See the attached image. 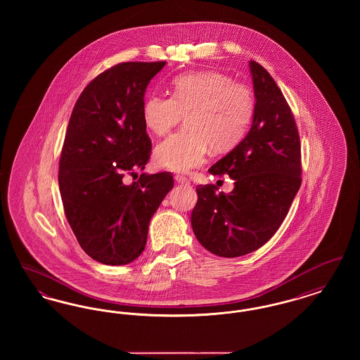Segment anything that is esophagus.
Masks as SVG:
<instances>
[{"instance_id": "34e87169", "label": "esophagus", "mask_w": 360, "mask_h": 360, "mask_svg": "<svg viewBox=\"0 0 360 360\" xmlns=\"http://www.w3.org/2000/svg\"><path fill=\"white\" fill-rule=\"evenodd\" d=\"M174 179H175V182L176 184H179V185H186V184H188V178L186 176H184V175H175L174 176Z\"/></svg>"}]
</instances>
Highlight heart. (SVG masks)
<instances>
[{
  "mask_svg": "<svg viewBox=\"0 0 360 360\" xmlns=\"http://www.w3.org/2000/svg\"><path fill=\"white\" fill-rule=\"evenodd\" d=\"M172 97L150 96L143 103V121L158 136L167 135L185 116L186 125L159 143L156 166L188 172L206 160L209 147L226 151L245 132L252 112L251 89L219 71H198L176 77Z\"/></svg>",
  "mask_w": 360,
  "mask_h": 360,
  "instance_id": "heart-1",
  "label": "heart"
}]
</instances>
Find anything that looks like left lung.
<instances>
[{
    "label": "left lung",
    "mask_w": 360,
    "mask_h": 360,
    "mask_svg": "<svg viewBox=\"0 0 360 360\" xmlns=\"http://www.w3.org/2000/svg\"><path fill=\"white\" fill-rule=\"evenodd\" d=\"M255 108L250 132L209 172L235 188L197 186L191 212L197 240L217 257L247 255L273 238L301 186V144L290 106L267 70L250 60Z\"/></svg>",
    "instance_id": "8db88e82"
}]
</instances>
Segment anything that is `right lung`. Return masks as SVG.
Returning a JSON list of instances; mask_svg holds the SVG:
<instances>
[{"label":"right lung","instance_id":"1","mask_svg":"<svg viewBox=\"0 0 360 360\" xmlns=\"http://www.w3.org/2000/svg\"><path fill=\"white\" fill-rule=\"evenodd\" d=\"M166 62H125L97 75L77 100L59 159L65 214L82 250L121 266L143 252L148 225L174 186L172 172L146 174L151 140L143 121L144 93Z\"/></svg>","mask_w":360,"mask_h":360}]
</instances>
